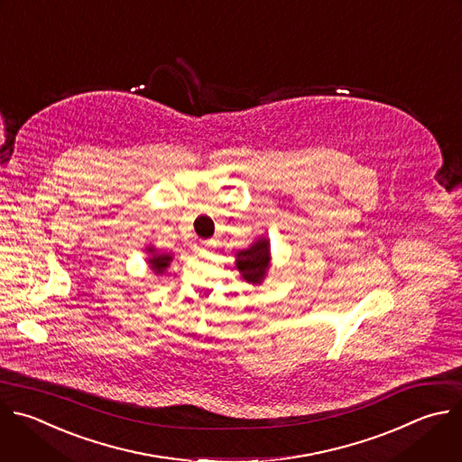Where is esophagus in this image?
<instances>
[{
	"label": "esophagus",
	"instance_id": "34e87169",
	"mask_svg": "<svg viewBox=\"0 0 462 462\" xmlns=\"http://www.w3.org/2000/svg\"><path fill=\"white\" fill-rule=\"evenodd\" d=\"M216 246H217V241H216V239H207V241L201 243V248H203V250H214Z\"/></svg>",
	"mask_w": 462,
	"mask_h": 462
}]
</instances>
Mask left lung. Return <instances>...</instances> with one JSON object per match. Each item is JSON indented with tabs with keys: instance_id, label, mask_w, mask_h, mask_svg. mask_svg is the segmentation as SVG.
<instances>
[{
	"instance_id": "8db88e82",
	"label": "left lung",
	"mask_w": 462,
	"mask_h": 462,
	"mask_svg": "<svg viewBox=\"0 0 462 462\" xmlns=\"http://www.w3.org/2000/svg\"><path fill=\"white\" fill-rule=\"evenodd\" d=\"M236 266L243 279L252 284H261L270 266V243L266 237H259L250 248L237 252Z\"/></svg>"
}]
</instances>
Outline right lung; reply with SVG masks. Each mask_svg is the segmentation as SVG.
<instances>
[{"label": "right lung", "instance_id": "right-lung-1", "mask_svg": "<svg viewBox=\"0 0 462 462\" xmlns=\"http://www.w3.org/2000/svg\"><path fill=\"white\" fill-rule=\"evenodd\" d=\"M146 250L152 254V255L148 257V264H150V268L153 270V273H163V272L169 268V264H171V261H172V255H169V254H158L156 248H153V246H148Z\"/></svg>", "mask_w": 462, "mask_h": 462}]
</instances>
